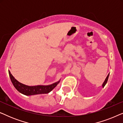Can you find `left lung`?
<instances>
[{
    "instance_id": "left-lung-1",
    "label": "left lung",
    "mask_w": 123,
    "mask_h": 123,
    "mask_svg": "<svg viewBox=\"0 0 123 123\" xmlns=\"http://www.w3.org/2000/svg\"><path fill=\"white\" fill-rule=\"evenodd\" d=\"M109 74L108 75H107V76L106 77V79H105V81L104 82V83H102V87H104V86H105L106 85V84L107 83V80H108V78H109Z\"/></svg>"
}]
</instances>
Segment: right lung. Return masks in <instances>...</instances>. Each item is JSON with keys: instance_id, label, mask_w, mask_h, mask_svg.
Returning <instances> with one entry per match:
<instances>
[{"instance_id": "right-lung-1", "label": "right lung", "mask_w": 123, "mask_h": 123, "mask_svg": "<svg viewBox=\"0 0 123 123\" xmlns=\"http://www.w3.org/2000/svg\"><path fill=\"white\" fill-rule=\"evenodd\" d=\"M9 74L12 83H13V86H14L16 90L18 91H19L20 93L26 96H31L49 93L50 91H51L60 82V80H59V81L55 82V83L50 85H38L34 86H30L25 85L24 84L18 82L17 80L14 78V77L13 76L9 70Z\"/></svg>"}]
</instances>
